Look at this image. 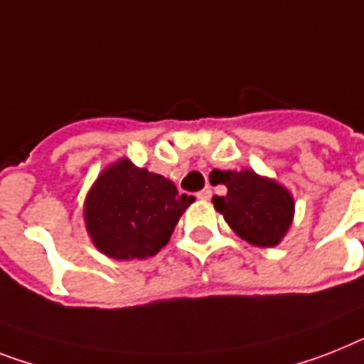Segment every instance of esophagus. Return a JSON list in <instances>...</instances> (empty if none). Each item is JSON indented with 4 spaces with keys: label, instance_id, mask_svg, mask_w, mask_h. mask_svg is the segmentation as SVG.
<instances>
[{
    "label": "esophagus",
    "instance_id": "1",
    "mask_svg": "<svg viewBox=\"0 0 364 364\" xmlns=\"http://www.w3.org/2000/svg\"><path fill=\"white\" fill-rule=\"evenodd\" d=\"M211 188H203V191H200L196 194L198 196V200H202V202H209V200H211Z\"/></svg>",
    "mask_w": 364,
    "mask_h": 364
}]
</instances>
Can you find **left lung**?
I'll list each match as a JSON object with an SVG mask.
<instances>
[{"instance_id": "8db88e82", "label": "left lung", "mask_w": 364, "mask_h": 364, "mask_svg": "<svg viewBox=\"0 0 364 364\" xmlns=\"http://www.w3.org/2000/svg\"><path fill=\"white\" fill-rule=\"evenodd\" d=\"M213 181L228 188L224 196H213V203L239 237L256 247L279 245L294 218V198L286 188L250 170H213Z\"/></svg>"}]
</instances>
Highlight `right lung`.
<instances>
[{
  "label": "right lung",
  "mask_w": 364,
  "mask_h": 364,
  "mask_svg": "<svg viewBox=\"0 0 364 364\" xmlns=\"http://www.w3.org/2000/svg\"><path fill=\"white\" fill-rule=\"evenodd\" d=\"M194 196L166 177L119 161L102 172L85 200V226L100 252L115 259L155 256L170 241Z\"/></svg>",
  "instance_id": "obj_1"
}]
</instances>
